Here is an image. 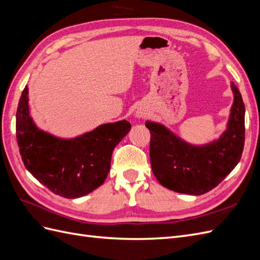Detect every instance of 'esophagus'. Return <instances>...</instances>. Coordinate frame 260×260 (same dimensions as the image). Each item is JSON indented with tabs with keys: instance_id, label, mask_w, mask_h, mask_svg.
Returning <instances> with one entry per match:
<instances>
[{
	"instance_id": "1",
	"label": "esophagus",
	"mask_w": 260,
	"mask_h": 260,
	"mask_svg": "<svg viewBox=\"0 0 260 260\" xmlns=\"http://www.w3.org/2000/svg\"><path fill=\"white\" fill-rule=\"evenodd\" d=\"M138 116H139V115H138Z\"/></svg>"
}]
</instances>
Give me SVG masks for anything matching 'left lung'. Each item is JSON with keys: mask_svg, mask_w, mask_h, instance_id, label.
Listing matches in <instances>:
<instances>
[{"mask_svg": "<svg viewBox=\"0 0 260 260\" xmlns=\"http://www.w3.org/2000/svg\"><path fill=\"white\" fill-rule=\"evenodd\" d=\"M231 89L234 100L226 130L210 143L193 145L161 123L145 122L151 132L152 170L162 186L178 193L202 195L216 187L237 166L245 140V106L233 82Z\"/></svg>", "mask_w": 260, "mask_h": 260, "instance_id": "obj_1", "label": "left lung"}]
</instances>
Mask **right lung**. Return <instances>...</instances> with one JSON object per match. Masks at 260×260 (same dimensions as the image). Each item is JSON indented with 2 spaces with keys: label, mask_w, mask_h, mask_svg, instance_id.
<instances>
[{
  "label": "right lung",
  "mask_w": 260,
  "mask_h": 260,
  "mask_svg": "<svg viewBox=\"0 0 260 260\" xmlns=\"http://www.w3.org/2000/svg\"><path fill=\"white\" fill-rule=\"evenodd\" d=\"M28 86L16 113V137L27 170L54 194L78 199L104 183L115 146L128 135L127 120L104 123L74 139L39 129L29 112Z\"/></svg>",
  "instance_id": "add662e5"
}]
</instances>
